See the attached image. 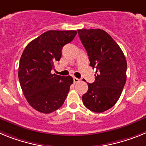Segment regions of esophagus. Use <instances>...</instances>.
Instances as JSON below:
<instances>
[{
    "instance_id": "esophagus-1",
    "label": "esophagus",
    "mask_w": 146,
    "mask_h": 146,
    "mask_svg": "<svg viewBox=\"0 0 146 146\" xmlns=\"http://www.w3.org/2000/svg\"><path fill=\"white\" fill-rule=\"evenodd\" d=\"M73 82H74V83H78V82H80V79L78 78H76V77H73Z\"/></svg>"
}]
</instances>
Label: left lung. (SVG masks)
<instances>
[{"mask_svg": "<svg viewBox=\"0 0 146 146\" xmlns=\"http://www.w3.org/2000/svg\"><path fill=\"white\" fill-rule=\"evenodd\" d=\"M78 33L90 64L96 68V80L87 83L82 101L90 111L103 112L111 108L121 95L126 81V59L117 43L102 29H79Z\"/></svg>", "mask_w": 146, "mask_h": 146, "instance_id": "1", "label": "left lung"}]
</instances>
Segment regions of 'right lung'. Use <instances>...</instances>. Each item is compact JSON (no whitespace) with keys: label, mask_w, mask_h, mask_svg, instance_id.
<instances>
[{"label":"right lung","mask_w":146,"mask_h":146,"mask_svg":"<svg viewBox=\"0 0 146 146\" xmlns=\"http://www.w3.org/2000/svg\"><path fill=\"white\" fill-rule=\"evenodd\" d=\"M76 31H48L32 40L24 49L19 64L18 78L28 103L42 113L49 114L62 106L73 82L70 76L50 73L59 61L64 45Z\"/></svg>","instance_id":"right-lung-1"}]
</instances>
